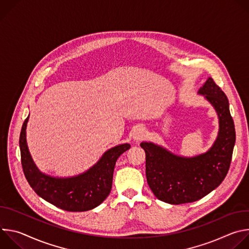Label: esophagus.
Wrapping results in <instances>:
<instances>
[{
    "instance_id": "esophagus-1",
    "label": "esophagus",
    "mask_w": 249,
    "mask_h": 249,
    "mask_svg": "<svg viewBox=\"0 0 249 249\" xmlns=\"http://www.w3.org/2000/svg\"><path fill=\"white\" fill-rule=\"evenodd\" d=\"M145 136H146V130L143 127H139L136 130H134V132H133V139L136 142L141 141Z\"/></svg>"
}]
</instances>
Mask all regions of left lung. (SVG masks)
<instances>
[{"label": "left lung", "instance_id": "obj_1", "mask_svg": "<svg viewBox=\"0 0 249 249\" xmlns=\"http://www.w3.org/2000/svg\"><path fill=\"white\" fill-rule=\"evenodd\" d=\"M198 94L204 95L217 112L218 136L212 147L194 157L175 155L152 142H142L146 153V176L155 196L168 204L197 201L225 179L235 143L234 123L227 95L212 78H208Z\"/></svg>", "mask_w": 249, "mask_h": 249}]
</instances>
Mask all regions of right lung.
Returning a JSON list of instances; mask_svg holds the SVG:
<instances>
[{"label":"right lung","mask_w":249,"mask_h":249,"mask_svg":"<svg viewBox=\"0 0 249 249\" xmlns=\"http://www.w3.org/2000/svg\"><path fill=\"white\" fill-rule=\"evenodd\" d=\"M28 118L29 115L21 127L19 149L25 178L35 193L52 205L70 212H85L99 206L110 193L116 160L130 149V144L117 145L107 150L96 163L81 174L51 176L38 169L29 153L26 143Z\"/></svg>","instance_id":"right-lung-1"}]
</instances>
